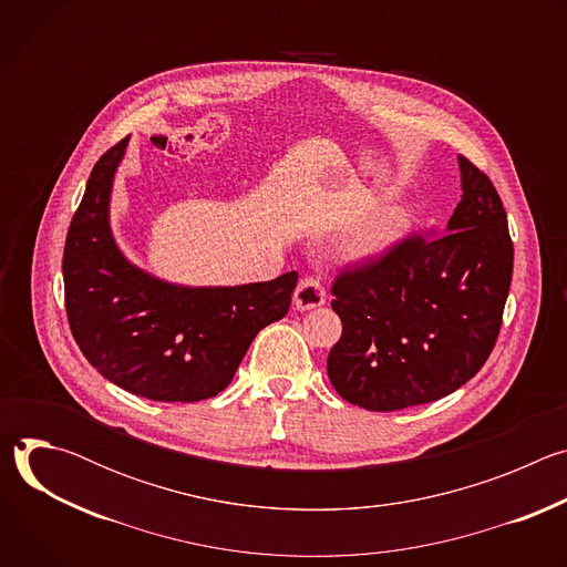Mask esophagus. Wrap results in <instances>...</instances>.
Segmentation results:
<instances>
[{
	"label": "esophagus",
	"mask_w": 567,
	"mask_h": 567,
	"mask_svg": "<svg viewBox=\"0 0 567 567\" xmlns=\"http://www.w3.org/2000/svg\"><path fill=\"white\" fill-rule=\"evenodd\" d=\"M322 302H326V287H322V282L318 278H311V276H305L296 291H293V305L296 309L300 311H307V309H316L320 307Z\"/></svg>",
	"instance_id": "obj_1"
}]
</instances>
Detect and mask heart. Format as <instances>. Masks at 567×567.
<instances>
[{
	"label": "heart",
	"instance_id": "obj_1",
	"mask_svg": "<svg viewBox=\"0 0 567 567\" xmlns=\"http://www.w3.org/2000/svg\"><path fill=\"white\" fill-rule=\"evenodd\" d=\"M406 230V219H403V215L399 213H385L381 215L379 219H374L365 233L357 239L354 245V251L357 254H374V251H381L385 249L388 245H392V241Z\"/></svg>",
	"mask_w": 567,
	"mask_h": 567
}]
</instances>
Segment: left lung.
Here are the masks:
<instances>
[{"label": "left lung", "instance_id": "obj_1", "mask_svg": "<svg viewBox=\"0 0 567 567\" xmlns=\"http://www.w3.org/2000/svg\"><path fill=\"white\" fill-rule=\"evenodd\" d=\"M460 171L464 195L446 230L403 237L332 282L343 334L328 374L354 406L390 413L437 401L473 379L498 341L514 241L492 179L466 156Z\"/></svg>", "mask_w": 567, "mask_h": 567}]
</instances>
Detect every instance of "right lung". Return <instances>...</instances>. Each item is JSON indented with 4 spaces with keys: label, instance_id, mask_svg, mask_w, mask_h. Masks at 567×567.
<instances>
[{
    "label": "right lung",
    "instance_id": "add662e5",
    "mask_svg": "<svg viewBox=\"0 0 567 567\" xmlns=\"http://www.w3.org/2000/svg\"><path fill=\"white\" fill-rule=\"evenodd\" d=\"M127 141L96 161L69 224L62 256L69 328L80 352L118 388L154 401L208 399L230 383L256 334L289 311L298 274L188 289L132 267L107 221Z\"/></svg>",
    "mask_w": 567,
    "mask_h": 567
}]
</instances>
